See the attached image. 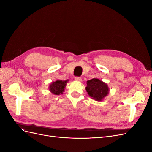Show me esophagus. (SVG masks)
Masks as SVG:
<instances>
[{
  "instance_id": "34e87169",
  "label": "esophagus",
  "mask_w": 152,
  "mask_h": 152,
  "mask_svg": "<svg viewBox=\"0 0 152 152\" xmlns=\"http://www.w3.org/2000/svg\"><path fill=\"white\" fill-rule=\"evenodd\" d=\"M75 80H77V81H82V78L80 77H75Z\"/></svg>"
}]
</instances>
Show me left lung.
<instances>
[{
  "label": "left lung",
  "mask_w": 152,
  "mask_h": 152,
  "mask_svg": "<svg viewBox=\"0 0 152 152\" xmlns=\"http://www.w3.org/2000/svg\"><path fill=\"white\" fill-rule=\"evenodd\" d=\"M86 91L91 98L100 102L108 94V87L103 82L98 79L87 81Z\"/></svg>",
  "instance_id": "obj_1"
}]
</instances>
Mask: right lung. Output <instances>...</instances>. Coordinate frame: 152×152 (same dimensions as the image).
<instances>
[{"label": "right lung", "instance_id": "1", "mask_svg": "<svg viewBox=\"0 0 152 152\" xmlns=\"http://www.w3.org/2000/svg\"><path fill=\"white\" fill-rule=\"evenodd\" d=\"M67 81L68 80H56V82H53L50 85L49 90L54 94L58 95L62 94L66 85Z\"/></svg>", "mask_w": 152, "mask_h": 152}]
</instances>
